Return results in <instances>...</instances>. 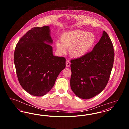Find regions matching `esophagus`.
<instances>
[{
	"mask_svg": "<svg viewBox=\"0 0 129 129\" xmlns=\"http://www.w3.org/2000/svg\"><path fill=\"white\" fill-rule=\"evenodd\" d=\"M66 67H69L70 66V65H71V63H70V61H69V60H67L66 61Z\"/></svg>",
	"mask_w": 129,
	"mask_h": 129,
	"instance_id": "34e87169",
	"label": "esophagus"
}]
</instances>
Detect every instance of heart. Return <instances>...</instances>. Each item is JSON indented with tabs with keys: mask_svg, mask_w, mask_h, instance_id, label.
Instances as JSON below:
<instances>
[{
	"mask_svg": "<svg viewBox=\"0 0 129 129\" xmlns=\"http://www.w3.org/2000/svg\"><path fill=\"white\" fill-rule=\"evenodd\" d=\"M60 42H56V48L58 52L64 53L66 48H68L73 57L81 58L92 49L96 43V38L94 34L86 31H70L62 34Z\"/></svg>",
	"mask_w": 129,
	"mask_h": 129,
	"instance_id": "1",
	"label": "heart"
}]
</instances>
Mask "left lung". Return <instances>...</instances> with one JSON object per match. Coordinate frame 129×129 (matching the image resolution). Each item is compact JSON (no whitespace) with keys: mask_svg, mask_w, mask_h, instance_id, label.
Segmentation results:
<instances>
[{"mask_svg":"<svg viewBox=\"0 0 129 129\" xmlns=\"http://www.w3.org/2000/svg\"><path fill=\"white\" fill-rule=\"evenodd\" d=\"M114 55L111 40L104 31L91 52L71 60V87L77 97L92 98L104 89L110 76Z\"/></svg>","mask_w":129,"mask_h":129,"instance_id":"left-lung-1","label":"left lung"}]
</instances>
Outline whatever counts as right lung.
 Listing matches in <instances>:
<instances>
[{"mask_svg": "<svg viewBox=\"0 0 129 129\" xmlns=\"http://www.w3.org/2000/svg\"><path fill=\"white\" fill-rule=\"evenodd\" d=\"M50 32L49 26L34 27L20 39L15 49L14 62L19 82L33 96H43L49 92L66 67L65 57L53 54Z\"/></svg>", "mask_w": 129, "mask_h": 129, "instance_id": "obj_1", "label": "right lung"}]
</instances>
